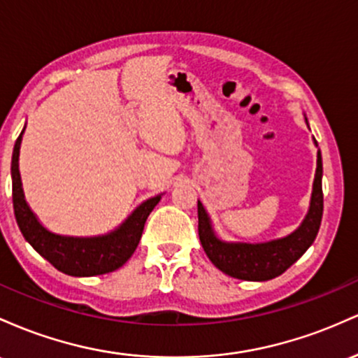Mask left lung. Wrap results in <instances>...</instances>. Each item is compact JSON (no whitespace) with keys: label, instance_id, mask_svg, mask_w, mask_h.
Masks as SVG:
<instances>
[{"label":"left lung","instance_id":"8db88e82","mask_svg":"<svg viewBox=\"0 0 358 358\" xmlns=\"http://www.w3.org/2000/svg\"><path fill=\"white\" fill-rule=\"evenodd\" d=\"M323 164L318 152L313 182L311 206L304 222L294 233L267 243H224L213 233L210 218L198 201L199 240L208 259L224 274L242 280H268L286 272L315 242L323 216Z\"/></svg>","mask_w":358,"mask_h":358}]
</instances>
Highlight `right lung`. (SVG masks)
<instances>
[{
    "instance_id": "right-lung-1",
    "label": "right lung",
    "mask_w": 358,
    "mask_h": 358,
    "mask_svg": "<svg viewBox=\"0 0 358 358\" xmlns=\"http://www.w3.org/2000/svg\"><path fill=\"white\" fill-rule=\"evenodd\" d=\"M23 134V131H22ZM22 134L17 138L11 159V179H13V210L15 218L25 240L43 259H47L57 271L67 275L90 277L113 272L134 255L142 238L143 227L160 196L147 199L131 213L118 230L94 238H74L47 231L35 218L23 198L22 179L18 171V155Z\"/></svg>"
}]
</instances>
